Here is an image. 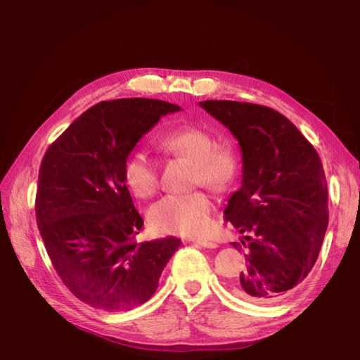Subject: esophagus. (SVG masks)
<instances>
[{"mask_svg": "<svg viewBox=\"0 0 360 360\" xmlns=\"http://www.w3.org/2000/svg\"><path fill=\"white\" fill-rule=\"evenodd\" d=\"M196 246H200V248H205V249H215V248H218V244L217 243H213V241H207V240H195L193 241Z\"/></svg>", "mask_w": 360, "mask_h": 360, "instance_id": "obj_1", "label": "esophagus"}]
</instances>
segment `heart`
I'll use <instances>...</instances> for the list:
<instances>
[{
  "label": "heart",
  "mask_w": 360,
  "mask_h": 360,
  "mask_svg": "<svg viewBox=\"0 0 360 360\" xmlns=\"http://www.w3.org/2000/svg\"><path fill=\"white\" fill-rule=\"evenodd\" d=\"M160 148L195 162L193 184L213 192H224L238 173V158L227 143H217L213 136L200 127H181L167 131L159 139ZM124 179L139 198H150L159 187L158 162L145 151L129 153L124 162ZM213 200L204 190L170 193L151 205L148 218L155 231L170 235L195 236L209 231Z\"/></svg>",
  "instance_id": "1"
}]
</instances>
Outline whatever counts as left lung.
<instances>
[{"mask_svg": "<svg viewBox=\"0 0 360 360\" xmlns=\"http://www.w3.org/2000/svg\"><path fill=\"white\" fill-rule=\"evenodd\" d=\"M200 106L231 129L241 148L243 179L224 217L246 248L248 269L233 281L244 300L271 303L307 278L328 227L322 160L298 128L263 105L204 101ZM246 239L248 243L243 241Z\"/></svg>", "mask_w": 360, "mask_h": 360, "instance_id": "8db88e82", "label": "left lung"}]
</instances>
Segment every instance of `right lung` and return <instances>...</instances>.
I'll return each mask as SVG.
<instances>
[{
	"mask_svg": "<svg viewBox=\"0 0 360 360\" xmlns=\"http://www.w3.org/2000/svg\"><path fill=\"white\" fill-rule=\"evenodd\" d=\"M178 105L156 98L101 102L44 153L35 198L38 231L58 277L89 307L122 312L155 294L181 240L137 243L143 219L124 179L141 137Z\"/></svg>",
	"mask_w": 360,
	"mask_h": 360,
	"instance_id": "obj_1",
	"label": "right lung"
}]
</instances>
